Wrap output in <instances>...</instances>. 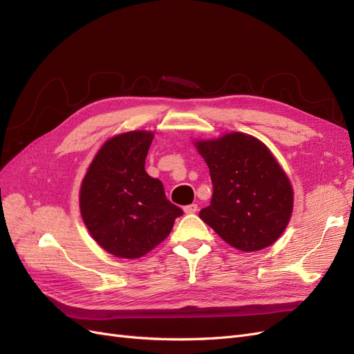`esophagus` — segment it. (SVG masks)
I'll return each mask as SVG.
<instances>
[{"instance_id":"34e87169","label":"esophagus","mask_w":354,"mask_h":354,"mask_svg":"<svg viewBox=\"0 0 354 354\" xmlns=\"http://www.w3.org/2000/svg\"><path fill=\"white\" fill-rule=\"evenodd\" d=\"M198 211V205L196 203H190V205H186L185 207V212L186 214H194V212H196Z\"/></svg>"}]
</instances>
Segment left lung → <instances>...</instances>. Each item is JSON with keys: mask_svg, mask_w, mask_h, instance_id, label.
I'll list each match as a JSON object with an SVG mask.
<instances>
[{"mask_svg": "<svg viewBox=\"0 0 354 354\" xmlns=\"http://www.w3.org/2000/svg\"><path fill=\"white\" fill-rule=\"evenodd\" d=\"M196 147L212 181L211 203L199 217L241 251L272 245L286 229L294 198L269 149L243 133L198 142Z\"/></svg>", "mask_w": 354, "mask_h": 354, "instance_id": "left-lung-1", "label": "left lung"}]
</instances>
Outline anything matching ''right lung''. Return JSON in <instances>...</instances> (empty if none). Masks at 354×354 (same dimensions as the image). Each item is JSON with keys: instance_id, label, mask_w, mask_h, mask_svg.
I'll use <instances>...</instances> for the list:
<instances>
[{"instance_id": "right-lung-1", "label": "right lung", "mask_w": 354, "mask_h": 354, "mask_svg": "<svg viewBox=\"0 0 354 354\" xmlns=\"http://www.w3.org/2000/svg\"><path fill=\"white\" fill-rule=\"evenodd\" d=\"M153 134L130 131L106 142L81 186L85 226L112 255L138 259L162 242L183 209L171 203L162 181L149 176L145 160Z\"/></svg>"}]
</instances>
